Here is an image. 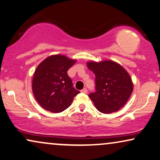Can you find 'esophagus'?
<instances>
[{
	"instance_id": "obj_1",
	"label": "esophagus",
	"mask_w": 160,
	"mask_h": 160,
	"mask_svg": "<svg viewBox=\"0 0 160 160\" xmlns=\"http://www.w3.org/2000/svg\"><path fill=\"white\" fill-rule=\"evenodd\" d=\"M81 92H83V93H87V92H88V90H87V88H84L83 90H82Z\"/></svg>"
}]
</instances>
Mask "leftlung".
Masks as SVG:
<instances>
[{"label": "left lung", "instance_id": "obj_1", "mask_svg": "<svg viewBox=\"0 0 160 160\" xmlns=\"http://www.w3.org/2000/svg\"><path fill=\"white\" fill-rule=\"evenodd\" d=\"M88 68L95 75V92L89 94L101 112H117L126 104L133 91V83L127 71L113 61L89 62Z\"/></svg>", "mask_w": 160, "mask_h": 160}]
</instances>
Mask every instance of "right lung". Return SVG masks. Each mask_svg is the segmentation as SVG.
<instances>
[{"mask_svg":"<svg viewBox=\"0 0 160 160\" xmlns=\"http://www.w3.org/2000/svg\"><path fill=\"white\" fill-rule=\"evenodd\" d=\"M63 55H53L43 60L35 70L32 90L37 102L53 113L65 110L80 92L72 87L68 70L76 63Z\"/></svg>","mask_w":160,"mask_h":160,"instance_id":"obj_1","label":"right lung"}]
</instances>
